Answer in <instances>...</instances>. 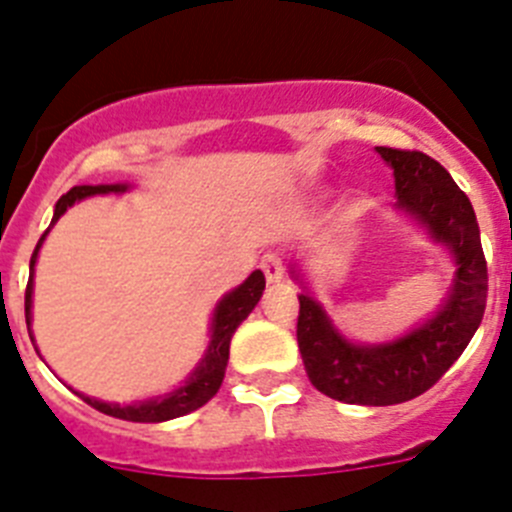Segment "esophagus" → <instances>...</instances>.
Segmentation results:
<instances>
[{"label":"esophagus","instance_id":"obj_1","mask_svg":"<svg viewBox=\"0 0 512 512\" xmlns=\"http://www.w3.org/2000/svg\"><path fill=\"white\" fill-rule=\"evenodd\" d=\"M261 269H264V274H266V279H269V282H279V279L284 277L282 253L266 251L264 256H261Z\"/></svg>","mask_w":512,"mask_h":512}]
</instances>
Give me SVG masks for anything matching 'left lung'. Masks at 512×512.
Returning <instances> with one entry per match:
<instances>
[{"mask_svg": "<svg viewBox=\"0 0 512 512\" xmlns=\"http://www.w3.org/2000/svg\"><path fill=\"white\" fill-rule=\"evenodd\" d=\"M395 169L397 207L413 212L456 256L451 297L433 320L387 346H354L338 336L323 307L297 295V343L312 387L348 405H400L431 390L469 346L487 302V261L469 197L423 151L377 146Z\"/></svg>", "mask_w": 512, "mask_h": 512, "instance_id": "1", "label": "left lung"}]
</instances>
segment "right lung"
<instances>
[{
    "instance_id": "add662e5",
    "label": "right lung",
    "mask_w": 512,
    "mask_h": 512,
    "mask_svg": "<svg viewBox=\"0 0 512 512\" xmlns=\"http://www.w3.org/2000/svg\"><path fill=\"white\" fill-rule=\"evenodd\" d=\"M125 187L120 184H79V187L69 189L63 194L61 200L56 202V215H53V223L63 212L69 210L76 200H84L89 194H104V192H122ZM51 223V225H53ZM51 230V228H48ZM45 230L40 235L38 246L33 251V259H30V279H27L25 289V320L30 323V305H33V269L35 259H38V248L43 243V238L48 235ZM266 287V279L261 271H253L251 277L241 284L238 289H233L228 297H225L215 310V320H212V341L207 348L202 364L194 369V374L189 377V382L184 387H179L176 392H171L169 397H158V400L138 402V405H128V408H120V405H107V402L92 400V397H84L87 405H92L94 410L104 415H112V418L133 420V423H161V420L179 418V415H187L192 410L202 408L207 400L217 395L220 384L225 377V366H228V354H230V338H233L235 328L248 318V312L256 307V302L261 300V292Z\"/></svg>"
}]
</instances>
